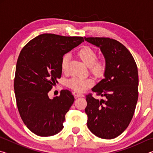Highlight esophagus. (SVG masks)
<instances>
[{"label": "esophagus", "mask_w": 153, "mask_h": 153, "mask_svg": "<svg viewBox=\"0 0 153 153\" xmlns=\"http://www.w3.org/2000/svg\"><path fill=\"white\" fill-rule=\"evenodd\" d=\"M73 94L76 97H84V94H81V93H79L78 92H76V91H74L73 92Z\"/></svg>", "instance_id": "1"}]
</instances>
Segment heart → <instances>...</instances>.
Segmentation results:
<instances>
[{
  "mask_svg": "<svg viewBox=\"0 0 153 153\" xmlns=\"http://www.w3.org/2000/svg\"><path fill=\"white\" fill-rule=\"evenodd\" d=\"M77 55L81 60L88 65L91 73L97 77L102 76L106 70V61L103 59L97 58V53L94 48L89 46H84L77 52ZM69 56L64 55L61 60V69L63 71L66 70L68 64ZM94 84V79L91 77H74L69 79L67 86L75 91L82 92L89 88Z\"/></svg>",
  "mask_w": 153,
  "mask_h": 153,
  "instance_id": "1",
  "label": "heart"
}]
</instances>
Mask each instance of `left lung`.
Segmentation results:
<instances>
[{"instance_id": "obj_1", "label": "left lung", "mask_w": 153, "mask_h": 153, "mask_svg": "<svg viewBox=\"0 0 153 153\" xmlns=\"http://www.w3.org/2000/svg\"><path fill=\"white\" fill-rule=\"evenodd\" d=\"M85 40L98 46L106 60L105 78L92 91L105 99L86 95L87 126L99 138H115L128 128L138 98V74L135 60L125 46L110 38L90 37Z\"/></svg>"}]
</instances>
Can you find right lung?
I'll list each match as a JSON object with an SVG mask.
<instances>
[{
  "label": "right lung",
  "instance_id": "add662e5",
  "mask_svg": "<svg viewBox=\"0 0 153 153\" xmlns=\"http://www.w3.org/2000/svg\"><path fill=\"white\" fill-rule=\"evenodd\" d=\"M84 41L81 36L44 33L21 51L14 79L15 98L21 118L36 135L51 136L63 129L74 95L62 90L51 99L48 93L61 76L62 56Z\"/></svg>",
  "mask_w": 153,
  "mask_h": 153
}]
</instances>
